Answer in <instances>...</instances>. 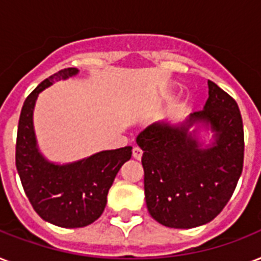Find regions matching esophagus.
Here are the masks:
<instances>
[{"mask_svg": "<svg viewBox=\"0 0 261 261\" xmlns=\"http://www.w3.org/2000/svg\"><path fill=\"white\" fill-rule=\"evenodd\" d=\"M133 157H134L135 160H141L142 159V150L139 149V147H133Z\"/></svg>", "mask_w": 261, "mask_h": 261, "instance_id": "34e87169", "label": "esophagus"}]
</instances>
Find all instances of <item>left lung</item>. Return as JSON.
Listing matches in <instances>:
<instances>
[{
  "mask_svg": "<svg viewBox=\"0 0 261 261\" xmlns=\"http://www.w3.org/2000/svg\"><path fill=\"white\" fill-rule=\"evenodd\" d=\"M199 122L215 133L211 147L202 148L189 133ZM137 143L143 150L147 210L164 226L191 229L213 221L243 172V118L234 98L213 81L202 111L178 126L153 123L137 137Z\"/></svg>",
  "mask_w": 261,
  "mask_h": 261,
  "instance_id": "obj_1",
  "label": "left lung"
}]
</instances>
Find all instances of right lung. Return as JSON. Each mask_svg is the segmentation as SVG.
Returning <instances> with one entry per match:
<instances>
[{"mask_svg":"<svg viewBox=\"0 0 261 261\" xmlns=\"http://www.w3.org/2000/svg\"><path fill=\"white\" fill-rule=\"evenodd\" d=\"M77 73L75 67L59 70L31 92L21 108L16 141V168L27 198L40 218L61 227L88 226L102 214L115 176L133 153L126 146L58 165L39 151L34 130L36 98L53 83Z\"/></svg>","mask_w":261,"mask_h":261,"instance_id":"add662e5","label":"right lung"}]
</instances>
